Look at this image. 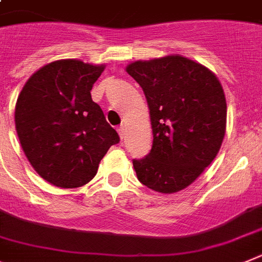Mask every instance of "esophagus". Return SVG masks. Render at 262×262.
Listing matches in <instances>:
<instances>
[{
  "mask_svg": "<svg viewBox=\"0 0 262 262\" xmlns=\"http://www.w3.org/2000/svg\"><path fill=\"white\" fill-rule=\"evenodd\" d=\"M117 132H118V134H120V137L124 138L125 137V132H126V128H125L124 125H121V126H118Z\"/></svg>",
  "mask_w": 262,
  "mask_h": 262,
  "instance_id": "1",
  "label": "esophagus"
}]
</instances>
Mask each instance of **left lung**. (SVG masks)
Wrapping results in <instances>:
<instances>
[{
    "label": "left lung",
    "instance_id": "8db88e82",
    "mask_svg": "<svg viewBox=\"0 0 262 262\" xmlns=\"http://www.w3.org/2000/svg\"><path fill=\"white\" fill-rule=\"evenodd\" d=\"M126 72L141 85L150 111L153 145L133 159L138 181L172 194L190 186L219 153L227 103L215 74L179 55L137 60Z\"/></svg>",
    "mask_w": 262,
    "mask_h": 262
}]
</instances>
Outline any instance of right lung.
<instances>
[{"instance_id":"1","label":"right lung","mask_w":262,"mask_h":262,"mask_svg":"<svg viewBox=\"0 0 262 262\" xmlns=\"http://www.w3.org/2000/svg\"><path fill=\"white\" fill-rule=\"evenodd\" d=\"M104 71L76 59L46 64L31 75L15 104V129L29 162L56 187L84 186L117 132L92 101L91 90Z\"/></svg>"}]
</instances>
